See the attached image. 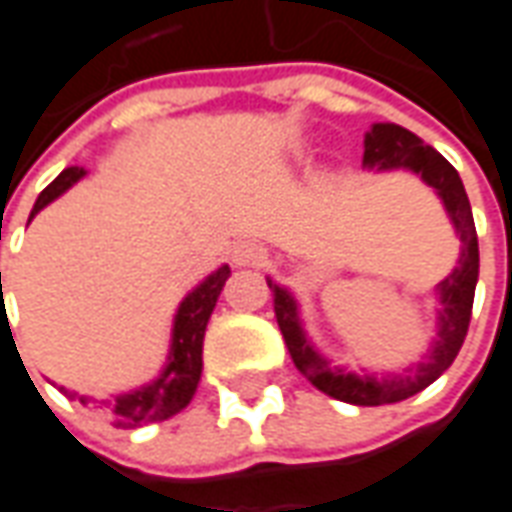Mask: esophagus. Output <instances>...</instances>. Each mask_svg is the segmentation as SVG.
<instances>
[{"instance_id": "1", "label": "esophagus", "mask_w": 512, "mask_h": 512, "mask_svg": "<svg viewBox=\"0 0 512 512\" xmlns=\"http://www.w3.org/2000/svg\"><path fill=\"white\" fill-rule=\"evenodd\" d=\"M266 249L255 241H241L233 246V263L235 266H263Z\"/></svg>"}]
</instances>
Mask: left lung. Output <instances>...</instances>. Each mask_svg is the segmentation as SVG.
<instances>
[{
	"label": "left lung",
	"instance_id": "obj_1",
	"mask_svg": "<svg viewBox=\"0 0 512 512\" xmlns=\"http://www.w3.org/2000/svg\"><path fill=\"white\" fill-rule=\"evenodd\" d=\"M365 167L378 169V172L381 169L417 172L430 189H436L447 208V216L455 224V233L461 235L463 246L458 266L452 268L450 277L439 282V332L425 359L417 367H408L395 376H370V373L356 376V373L332 367L315 351V345L301 329L296 299L271 279H268V288L274 293V315H277L279 332L285 337L290 359L299 367L301 376L334 400L354 403V406H384V403H400L422 392L455 362L469 332V321H472L474 285L480 274V249H477L472 205L463 189L461 175L441 153H436L430 145H422L417 134L395 123H376L365 136Z\"/></svg>",
	"mask_w": 512,
	"mask_h": 512
}]
</instances>
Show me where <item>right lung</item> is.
<instances>
[{"mask_svg":"<svg viewBox=\"0 0 512 512\" xmlns=\"http://www.w3.org/2000/svg\"><path fill=\"white\" fill-rule=\"evenodd\" d=\"M82 178V167L62 169L60 175L51 180L46 189L40 191V197L35 200V208L29 213V219L38 211H43L49 202L57 200L60 194H65L76 180ZM227 277H230V268H216L211 277L205 279L202 285H197L186 299L180 301L178 315H175V326H172V345H169L167 365H164V370H161V376L156 381L139 386V389L128 392V395H117L112 400H104V403H98V400L87 395L68 392L65 386H60L62 392L76 397L82 406L95 408L109 422H115L117 428H139V425L161 422V419H169L172 414L183 411V408L189 406L194 392H197V384H200L202 337H205V326H208V318H211L216 299H219Z\"/></svg>","mask_w":512,"mask_h":512,"instance_id":"obj_1","label":"right lung"}]
</instances>
